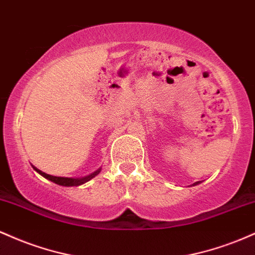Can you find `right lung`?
Segmentation results:
<instances>
[{
  "mask_svg": "<svg viewBox=\"0 0 255 255\" xmlns=\"http://www.w3.org/2000/svg\"><path fill=\"white\" fill-rule=\"evenodd\" d=\"M37 170V169H36ZM39 172L42 176H44L45 178H48V180H50L51 182H55L57 184H60V186H68V187H72V186H80V184H83L85 182H87V181L91 180L92 177H95L96 175L98 174L101 170H97L96 172H93V174L89 175V176L84 177V178H68V177H57V176H51V175H48L45 174V172H42L40 170H37Z\"/></svg>",
  "mask_w": 255,
  "mask_h": 255,
  "instance_id": "right-lung-1",
  "label": "right lung"
}]
</instances>
